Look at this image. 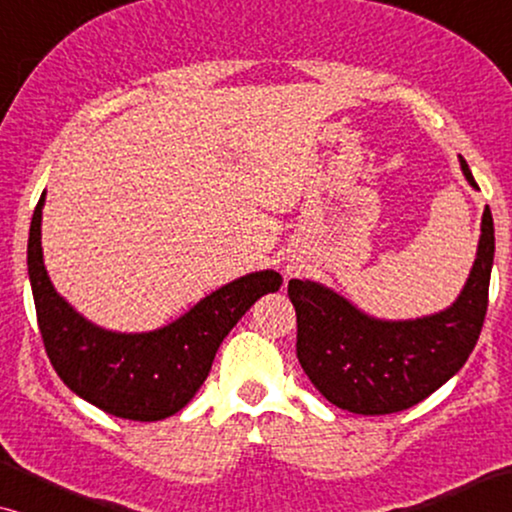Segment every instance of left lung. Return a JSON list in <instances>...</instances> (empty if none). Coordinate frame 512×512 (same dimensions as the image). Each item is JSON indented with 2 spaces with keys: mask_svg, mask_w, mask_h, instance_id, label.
<instances>
[{
  "mask_svg": "<svg viewBox=\"0 0 512 512\" xmlns=\"http://www.w3.org/2000/svg\"><path fill=\"white\" fill-rule=\"evenodd\" d=\"M468 184L478 188L459 156ZM494 221L482 212L475 263L457 300L417 319H377L312 279H291L296 352L319 394L354 415L412 408L454 377L471 356L487 314Z\"/></svg>",
  "mask_w": 512,
  "mask_h": 512,
  "instance_id": "left-lung-1",
  "label": "left lung"
}]
</instances>
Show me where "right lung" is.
<instances>
[{
	"label": "right lung",
	"mask_w": 512,
	"mask_h": 512,
	"mask_svg": "<svg viewBox=\"0 0 512 512\" xmlns=\"http://www.w3.org/2000/svg\"><path fill=\"white\" fill-rule=\"evenodd\" d=\"M44 202L46 191L32 214L27 275L46 354L76 396L114 417L158 422L188 405L207 380L223 338L258 298L282 286L275 270L249 272L156 331H107L76 312L48 277L41 249Z\"/></svg>",
	"instance_id": "obj_1"
}]
</instances>
